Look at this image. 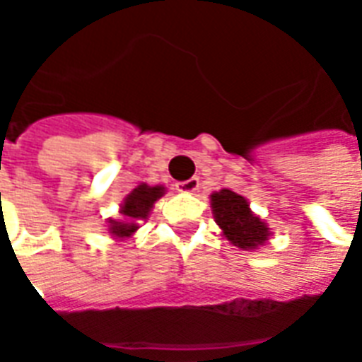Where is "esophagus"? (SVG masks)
<instances>
[{"label":"esophagus","instance_id":"1","mask_svg":"<svg viewBox=\"0 0 362 362\" xmlns=\"http://www.w3.org/2000/svg\"><path fill=\"white\" fill-rule=\"evenodd\" d=\"M197 188H199V178H196V176H192V178H188V180L184 182H176V189H178V192L192 194V192H196Z\"/></svg>","mask_w":362,"mask_h":362}]
</instances>
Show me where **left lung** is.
<instances>
[{"mask_svg": "<svg viewBox=\"0 0 362 362\" xmlns=\"http://www.w3.org/2000/svg\"><path fill=\"white\" fill-rule=\"evenodd\" d=\"M217 225L238 248H256L267 240V227L250 211L248 202L230 189H221L211 196Z\"/></svg>", "mask_w": 362, "mask_h": 362, "instance_id": "1", "label": "left lung"}]
</instances>
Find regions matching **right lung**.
Masks as SVG:
<instances>
[{"label": "right lung", "instance_id": "right-lung-1", "mask_svg": "<svg viewBox=\"0 0 362 362\" xmlns=\"http://www.w3.org/2000/svg\"><path fill=\"white\" fill-rule=\"evenodd\" d=\"M165 188L160 186H147V184H141L126 197L124 202V207H122V215H126L127 221L132 223H116L112 221V233L116 236H129L134 233L137 225L134 221L145 219L147 213L151 211L153 204L157 202L158 197L163 196Z\"/></svg>", "mask_w": 362, "mask_h": 362}]
</instances>
